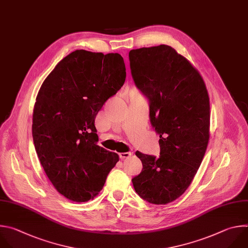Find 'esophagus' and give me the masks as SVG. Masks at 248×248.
Masks as SVG:
<instances>
[{
	"label": "esophagus",
	"mask_w": 248,
	"mask_h": 248,
	"mask_svg": "<svg viewBox=\"0 0 248 248\" xmlns=\"http://www.w3.org/2000/svg\"><path fill=\"white\" fill-rule=\"evenodd\" d=\"M132 155H133V154H132L131 152H128V153H121V154H119V157H120L121 159H124V158L130 157Z\"/></svg>",
	"instance_id": "34e87169"
}]
</instances>
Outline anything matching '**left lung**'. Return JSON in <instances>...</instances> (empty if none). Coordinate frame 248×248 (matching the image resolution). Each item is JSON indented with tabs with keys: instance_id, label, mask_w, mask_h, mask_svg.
<instances>
[{
	"instance_id": "8db88e82",
	"label": "left lung",
	"mask_w": 248,
	"mask_h": 248,
	"mask_svg": "<svg viewBox=\"0 0 248 248\" xmlns=\"http://www.w3.org/2000/svg\"><path fill=\"white\" fill-rule=\"evenodd\" d=\"M136 87L150 104V120L159 135L160 155L136 152L141 172L132 179L136 192L153 204L177 200L190 185L209 140L210 105L201 74L173 47L132 49Z\"/></svg>"
}]
</instances>
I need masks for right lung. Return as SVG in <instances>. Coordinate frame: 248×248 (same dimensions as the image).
I'll use <instances>...</instances> for the list:
<instances>
[{
    "label": "right lung",
    "mask_w": 248,
    "mask_h": 248,
    "mask_svg": "<svg viewBox=\"0 0 248 248\" xmlns=\"http://www.w3.org/2000/svg\"><path fill=\"white\" fill-rule=\"evenodd\" d=\"M126 79L119 54L77 49L43 82L33 110L32 136L44 171L66 199L85 202L101 191L119 160L97 145L94 119Z\"/></svg>",
    "instance_id": "right-lung-1"
}]
</instances>
